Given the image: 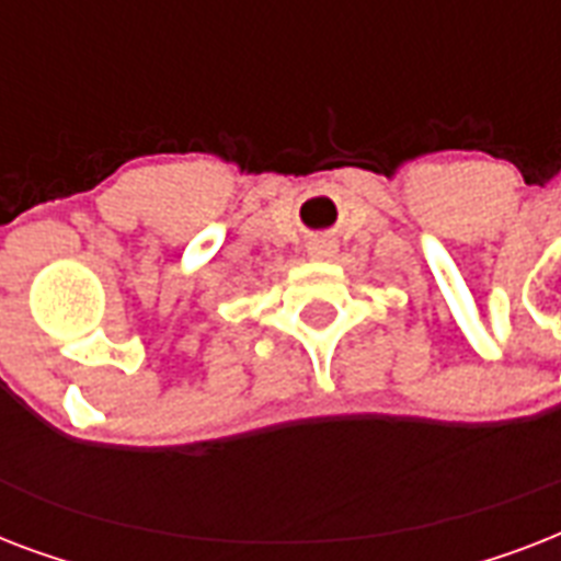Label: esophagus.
Segmentation results:
<instances>
[{"instance_id": "34e87169", "label": "esophagus", "mask_w": 561, "mask_h": 561, "mask_svg": "<svg viewBox=\"0 0 561 561\" xmlns=\"http://www.w3.org/2000/svg\"><path fill=\"white\" fill-rule=\"evenodd\" d=\"M334 253H337V244H334L332 238H311L308 241V255L314 259V262H329V259H334Z\"/></svg>"}]
</instances>
